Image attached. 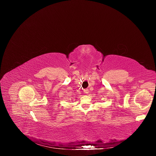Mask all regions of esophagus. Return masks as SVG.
I'll list each match as a JSON object with an SVG mask.
<instances>
[{
  "label": "esophagus",
  "instance_id": "34e87169",
  "mask_svg": "<svg viewBox=\"0 0 156 156\" xmlns=\"http://www.w3.org/2000/svg\"><path fill=\"white\" fill-rule=\"evenodd\" d=\"M84 93L85 94H88L89 93V90H88V89H84Z\"/></svg>",
  "mask_w": 156,
  "mask_h": 156
}]
</instances>
